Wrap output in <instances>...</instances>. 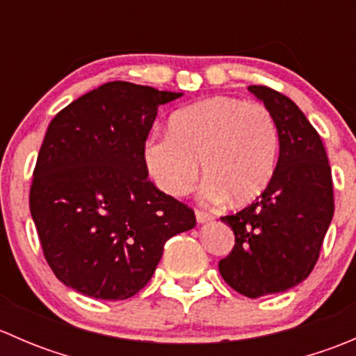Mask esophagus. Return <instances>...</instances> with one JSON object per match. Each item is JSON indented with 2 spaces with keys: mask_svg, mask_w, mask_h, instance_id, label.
Returning a JSON list of instances; mask_svg holds the SVG:
<instances>
[{
  "mask_svg": "<svg viewBox=\"0 0 356 356\" xmlns=\"http://www.w3.org/2000/svg\"><path fill=\"white\" fill-rule=\"evenodd\" d=\"M211 218H213V217H211L210 213H207V211L196 210V220H198L200 224H204V222H210Z\"/></svg>",
  "mask_w": 356,
  "mask_h": 356,
  "instance_id": "esophagus-1",
  "label": "esophagus"
}]
</instances>
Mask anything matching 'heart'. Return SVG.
Listing matches in <instances>:
<instances>
[{
  "label": "heart",
  "mask_w": 356,
  "mask_h": 356,
  "mask_svg": "<svg viewBox=\"0 0 356 356\" xmlns=\"http://www.w3.org/2000/svg\"><path fill=\"white\" fill-rule=\"evenodd\" d=\"M277 153V124L267 106L218 95L175 111L167 134L146 141L143 160L165 195H188L201 161L208 200L246 204L268 188Z\"/></svg>",
  "instance_id": "b5f03b06"
}]
</instances>
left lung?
Listing matches in <instances>:
<instances>
[{
  "instance_id": "obj_1",
  "label": "left lung",
  "mask_w": 356,
  "mask_h": 356,
  "mask_svg": "<svg viewBox=\"0 0 356 356\" xmlns=\"http://www.w3.org/2000/svg\"><path fill=\"white\" fill-rule=\"evenodd\" d=\"M251 92L274 115L279 160L268 188L222 222L234 248L218 261L224 281L248 298L288 291L310 275L334 215L331 165L324 143L288 96L267 86Z\"/></svg>"
}]
</instances>
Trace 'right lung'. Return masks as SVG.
I'll use <instances>...</instances> for the list:
<instances>
[{
  "label": "right lung",
  "mask_w": 356,
  "mask_h": 356,
  "mask_svg": "<svg viewBox=\"0 0 356 356\" xmlns=\"http://www.w3.org/2000/svg\"><path fill=\"white\" fill-rule=\"evenodd\" d=\"M181 92L113 81L55 115L29 207L53 274L86 296L127 300L152 279L167 239L195 211L148 179L143 149L160 105Z\"/></svg>",
  "instance_id": "add662e5"
}]
</instances>
